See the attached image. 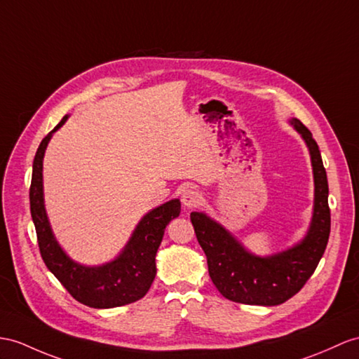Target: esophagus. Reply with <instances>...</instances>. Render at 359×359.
<instances>
[{
  "instance_id": "obj_1",
  "label": "esophagus",
  "mask_w": 359,
  "mask_h": 359,
  "mask_svg": "<svg viewBox=\"0 0 359 359\" xmlns=\"http://www.w3.org/2000/svg\"><path fill=\"white\" fill-rule=\"evenodd\" d=\"M181 201L187 208L198 207V205H201V203H203V195H201V191H198L195 189H187L182 191Z\"/></svg>"
}]
</instances>
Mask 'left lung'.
<instances>
[{
  "instance_id": "1",
  "label": "left lung",
  "mask_w": 359,
  "mask_h": 359,
  "mask_svg": "<svg viewBox=\"0 0 359 359\" xmlns=\"http://www.w3.org/2000/svg\"><path fill=\"white\" fill-rule=\"evenodd\" d=\"M292 125L309 147L316 181L312 224L299 245L273 257H256L208 216L190 213L196 239L207 256L210 278L225 299L236 303L259 306L285 303L309 280L325 255L330 234L327 175L311 130L297 118L292 120Z\"/></svg>"
}]
</instances>
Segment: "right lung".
Instances as JSON below:
<instances>
[{
    "instance_id": "obj_1",
    "label": "right lung",
    "mask_w": 359,
    "mask_h": 359,
    "mask_svg": "<svg viewBox=\"0 0 359 359\" xmlns=\"http://www.w3.org/2000/svg\"><path fill=\"white\" fill-rule=\"evenodd\" d=\"M67 116L42 140L33 161L30 184V212L36 229L41 257L47 268L64 285L72 297L95 309L117 308L134 303L149 291L155 278V255L163 241L164 229L181 212V203L172 199L147 213L128 242L121 255L103 266L77 265L60 250L51 233L43 208L42 158L51 134L65 123Z\"/></svg>"
}]
</instances>
